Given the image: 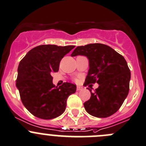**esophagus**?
Returning <instances> with one entry per match:
<instances>
[{"instance_id":"obj_1","label":"esophagus","mask_w":146,"mask_h":146,"mask_svg":"<svg viewBox=\"0 0 146 146\" xmlns=\"http://www.w3.org/2000/svg\"><path fill=\"white\" fill-rule=\"evenodd\" d=\"M83 89L82 86H77V91H81V90Z\"/></svg>"}]
</instances>
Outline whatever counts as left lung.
Returning <instances> with one entry per match:
<instances>
[{"label": "left lung", "mask_w": 146, "mask_h": 146, "mask_svg": "<svg viewBox=\"0 0 146 146\" xmlns=\"http://www.w3.org/2000/svg\"><path fill=\"white\" fill-rule=\"evenodd\" d=\"M84 55L89 70L84 85L99 84L91 98L84 104L89 114L104 118L116 112L126 99L130 88V70L122 55L106 44L95 43L77 47L71 56Z\"/></svg>", "instance_id": "1"}]
</instances>
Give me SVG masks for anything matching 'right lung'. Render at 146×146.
<instances>
[{
	"label": "right lung",
	"mask_w": 146,
	"mask_h": 146,
	"mask_svg": "<svg viewBox=\"0 0 146 146\" xmlns=\"http://www.w3.org/2000/svg\"><path fill=\"white\" fill-rule=\"evenodd\" d=\"M75 46L39 45L29 51L18 67L16 87L27 110L40 119H51L61 115L67 99L76 91V86L65 82L52 84L53 73L59 70L62 58Z\"/></svg>",
	"instance_id": "add662e5"
}]
</instances>
